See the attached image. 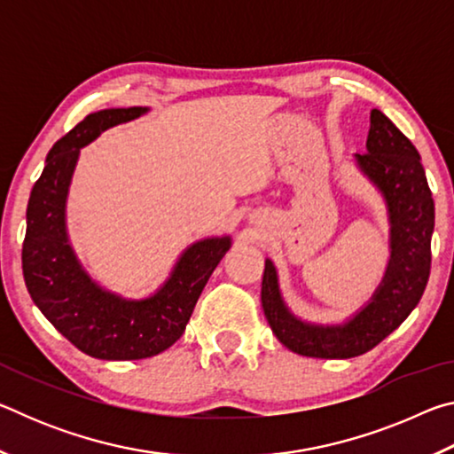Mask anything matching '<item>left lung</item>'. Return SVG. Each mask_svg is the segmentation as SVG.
Wrapping results in <instances>:
<instances>
[{
	"instance_id": "1",
	"label": "left lung",
	"mask_w": 454,
	"mask_h": 454,
	"mask_svg": "<svg viewBox=\"0 0 454 454\" xmlns=\"http://www.w3.org/2000/svg\"><path fill=\"white\" fill-rule=\"evenodd\" d=\"M355 166L379 192L388 218V262L372 296L342 322L304 320L284 301L272 260L264 262V317L284 347L301 356L364 355L403 325L428 282L434 202L417 148L380 110H372L366 153H355Z\"/></svg>"
}]
</instances>
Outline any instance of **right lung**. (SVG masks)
<instances>
[{
    "label": "right lung",
    "mask_w": 454,
    "mask_h": 454,
    "mask_svg": "<svg viewBox=\"0 0 454 454\" xmlns=\"http://www.w3.org/2000/svg\"><path fill=\"white\" fill-rule=\"evenodd\" d=\"M148 112L142 106L106 107L83 118L48 152L27 202L21 264L29 296L74 347L102 360H140L170 348L186 330L214 268L232 246L230 234L192 242L168 278L144 298L104 288L80 262L67 234V196L80 150L106 129Z\"/></svg>",
    "instance_id": "obj_1"
}]
</instances>
